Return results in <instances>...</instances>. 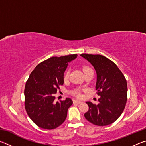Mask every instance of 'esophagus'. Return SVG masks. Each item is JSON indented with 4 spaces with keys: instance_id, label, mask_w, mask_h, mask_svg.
Masks as SVG:
<instances>
[{
    "instance_id": "esophagus-1",
    "label": "esophagus",
    "mask_w": 146,
    "mask_h": 146,
    "mask_svg": "<svg viewBox=\"0 0 146 146\" xmlns=\"http://www.w3.org/2000/svg\"><path fill=\"white\" fill-rule=\"evenodd\" d=\"M73 102H74V104H80L82 103V102L80 100H74Z\"/></svg>"
}]
</instances>
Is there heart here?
<instances>
[{
  "label": "heart",
  "mask_w": 146,
  "mask_h": 146,
  "mask_svg": "<svg viewBox=\"0 0 146 146\" xmlns=\"http://www.w3.org/2000/svg\"><path fill=\"white\" fill-rule=\"evenodd\" d=\"M82 70L84 71V73H86L88 71H90V70H92L89 67V66H83L82 68ZM69 77V71H66L65 73H64V78L65 79V80H67ZM74 96H75V97H81V94H80V89H76V90H74L72 91V93Z\"/></svg>",
  "instance_id": "b5f03b06"
}]
</instances>
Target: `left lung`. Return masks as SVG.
<instances>
[{
    "instance_id": "obj_1",
    "label": "left lung",
    "mask_w": 146,
    "mask_h": 146,
    "mask_svg": "<svg viewBox=\"0 0 146 146\" xmlns=\"http://www.w3.org/2000/svg\"><path fill=\"white\" fill-rule=\"evenodd\" d=\"M80 56L90 62L96 70L97 80L95 88L97 95L100 96L97 105L86 102L89 110L84 117L94 125H110L120 117L126 104V79L117 66L106 56L86 53Z\"/></svg>"
}]
</instances>
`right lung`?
<instances>
[{
    "label": "right lung",
    "instance_id": "obj_1",
    "mask_svg": "<svg viewBox=\"0 0 146 146\" xmlns=\"http://www.w3.org/2000/svg\"><path fill=\"white\" fill-rule=\"evenodd\" d=\"M76 56L73 54L47 59L36 66L27 80L24 106L29 117L37 126L53 129L65 121L73 101L66 98L55 102L54 94L63 85L64 73L68 63Z\"/></svg>",
    "mask_w": 146,
    "mask_h": 146
}]
</instances>
